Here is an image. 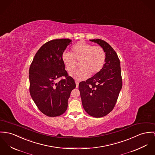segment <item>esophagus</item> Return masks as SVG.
Segmentation results:
<instances>
[{
    "label": "esophagus",
    "mask_w": 155,
    "mask_h": 155,
    "mask_svg": "<svg viewBox=\"0 0 155 155\" xmlns=\"http://www.w3.org/2000/svg\"><path fill=\"white\" fill-rule=\"evenodd\" d=\"M75 84H76V88H78V84H79V83H78V81H76V82H75Z\"/></svg>",
    "instance_id": "esophagus-1"
}]
</instances>
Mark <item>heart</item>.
Masks as SVG:
<instances>
[{"mask_svg": "<svg viewBox=\"0 0 155 155\" xmlns=\"http://www.w3.org/2000/svg\"><path fill=\"white\" fill-rule=\"evenodd\" d=\"M71 51L72 53L64 52L62 60L68 72L73 71L77 67V62H79L80 68L70 74L77 80L95 75L102 70L106 62V52L101 46L81 41L72 47Z\"/></svg>", "mask_w": 155, "mask_h": 155, "instance_id": "heart-1", "label": "heart"}]
</instances>
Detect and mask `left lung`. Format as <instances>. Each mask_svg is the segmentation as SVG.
Here are the masks:
<instances>
[{"instance_id":"obj_1","label":"left lung","mask_w":155,"mask_h":155,"mask_svg":"<svg viewBox=\"0 0 155 155\" xmlns=\"http://www.w3.org/2000/svg\"><path fill=\"white\" fill-rule=\"evenodd\" d=\"M90 41L104 49L106 63L98 74L80 82L78 88L85 111L98 118L110 113L117 102L122 87L120 62L116 51L106 41L100 39Z\"/></svg>"}]
</instances>
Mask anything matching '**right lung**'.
Wrapping results in <instances>:
<instances>
[{
	"instance_id": "obj_1",
	"label": "right lung",
	"mask_w": 155,
	"mask_h": 155,
	"mask_svg": "<svg viewBox=\"0 0 155 155\" xmlns=\"http://www.w3.org/2000/svg\"><path fill=\"white\" fill-rule=\"evenodd\" d=\"M71 41L58 39L46 42L37 51L30 65V94L38 109L48 117L65 112L71 92L76 87L62 60V53Z\"/></svg>"
}]
</instances>
